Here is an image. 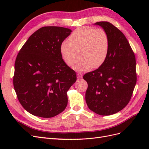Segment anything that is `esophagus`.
I'll return each mask as SVG.
<instances>
[{
    "instance_id": "1",
    "label": "esophagus",
    "mask_w": 149,
    "mask_h": 149,
    "mask_svg": "<svg viewBox=\"0 0 149 149\" xmlns=\"http://www.w3.org/2000/svg\"><path fill=\"white\" fill-rule=\"evenodd\" d=\"M82 74H81V73H78V74H77V78H78V79H81L82 78Z\"/></svg>"
}]
</instances>
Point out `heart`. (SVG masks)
Wrapping results in <instances>:
<instances>
[{
  "instance_id": "obj_1",
  "label": "heart",
  "mask_w": 149,
  "mask_h": 149,
  "mask_svg": "<svg viewBox=\"0 0 149 149\" xmlns=\"http://www.w3.org/2000/svg\"><path fill=\"white\" fill-rule=\"evenodd\" d=\"M110 40L106 31L93 26H83L76 29L60 45L62 59L77 71H88L102 66L109 55ZM81 57L75 62L79 56Z\"/></svg>"
}]
</instances>
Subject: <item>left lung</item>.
Instances as JSON below:
<instances>
[{"label": "left lung", "mask_w": 149, "mask_h": 149, "mask_svg": "<svg viewBox=\"0 0 149 149\" xmlns=\"http://www.w3.org/2000/svg\"><path fill=\"white\" fill-rule=\"evenodd\" d=\"M95 24L106 31L110 48L104 63L83 76L88 83L85 99L90 110L109 116L124 109L132 97L137 82L136 57L120 30L108 22Z\"/></svg>", "instance_id": "left-lung-1"}]
</instances>
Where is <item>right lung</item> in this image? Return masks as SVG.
<instances>
[{"mask_svg": "<svg viewBox=\"0 0 149 149\" xmlns=\"http://www.w3.org/2000/svg\"><path fill=\"white\" fill-rule=\"evenodd\" d=\"M71 32L61 26H43L30 36L17 56L13 87L21 105L35 116L52 118L67 106L66 92L76 81V73L63 60L60 45Z\"/></svg>", "mask_w": 149, "mask_h": 149, "instance_id": "add662e5", "label": "right lung"}]
</instances>
